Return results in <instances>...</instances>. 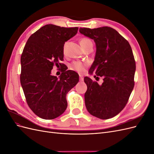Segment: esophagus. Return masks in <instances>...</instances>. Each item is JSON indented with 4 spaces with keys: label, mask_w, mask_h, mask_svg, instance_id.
<instances>
[{
    "label": "esophagus",
    "mask_w": 154,
    "mask_h": 154,
    "mask_svg": "<svg viewBox=\"0 0 154 154\" xmlns=\"http://www.w3.org/2000/svg\"><path fill=\"white\" fill-rule=\"evenodd\" d=\"M80 82H82V81H83V75H81V74H80Z\"/></svg>",
    "instance_id": "esophagus-1"
}]
</instances>
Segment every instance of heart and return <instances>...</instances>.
Wrapping results in <instances>:
<instances>
[{
	"label": "heart",
	"instance_id": "heart-1",
	"mask_svg": "<svg viewBox=\"0 0 154 154\" xmlns=\"http://www.w3.org/2000/svg\"><path fill=\"white\" fill-rule=\"evenodd\" d=\"M87 38H82L80 40V44L85 43L87 41H89ZM65 49V47H64ZM88 66V63L86 62H83L81 61H74L73 62L71 65H70V69L73 70V71H75L78 72L82 73L85 71L86 67Z\"/></svg>",
	"mask_w": 154,
	"mask_h": 154
}]
</instances>
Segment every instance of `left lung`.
<instances>
[{"mask_svg": "<svg viewBox=\"0 0 154 154\" xmlns=\"http://www.w3.org/2000/svg\"><path fill=\"white\" fill-rule=\"evenodd\" d=\"M79 31L96 44L94 61L88 72L103 77L101 85L84 78L87 86L86 108L97 118H112L124 109L134 88L136 62L132 48L127 40L110 27Z\"/></svg>", "mask_w": 154, "mask_h": 154, "instance_id": "1", "label": "left lung"}]
</instances>
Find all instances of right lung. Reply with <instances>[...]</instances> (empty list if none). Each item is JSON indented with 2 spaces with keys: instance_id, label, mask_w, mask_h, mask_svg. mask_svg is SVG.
I'll return each mask as SVG.
<instances>
[{
  "instance_id": "1",
  "label": "right lung",
  "mask_w": 154,
  "mask_h": 154,
  "mask_svg": "<svg viewBox=\"0 0 154 154\" xmlns=\"http://www.w3.org/2000/svg\"><path fill=\"white\" fill-rule=\"evenodd\" d=\"M78 27L47 24L27 40L21 56L20 83L27 105L38 117L53 119L67 106V92L79 82L76 72L64 71L59 78L51 75L54 65L62 66L63 46Z\"/></svg>"
}]
</instances>
